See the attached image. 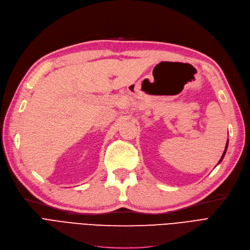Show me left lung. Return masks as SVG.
Returning <instances> with one entry per match:
<instances>
[{"mask_svg": "<svg viewBox=\"0 0 250 250\" xmlns=\"http://www.w3.org/2000/svg\"><path fill=\"white\" fill-rule=\"evenodd\" d=\"M228 146H229V141L227 142V146H226V149H225V152H223V154H222V156H221V158H220V160H219V162L218 163H220V161L223 159V157H225V155H226V152H227V149H228Z\"/></svg>", "mask_w": 250, "mask_h": 250, "instance_id": "1", "label": "left lung"}]
</instances>
